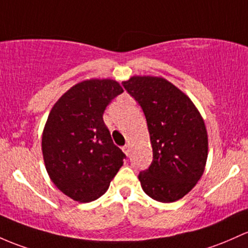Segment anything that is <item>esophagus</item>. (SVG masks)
<instances>
[{
	"instance_id": "34e87169",
	"label": "esophagus",
	"mask_w": 248,
	"mask_h": 248,
	"mask_svg": "<svg viewBox=\"0 0 248 248\" xmlns=\"http://www.w3.org/2000/svg\"><path fill=\"white\" fill-rule=\"evenodd\" d=\"M122 149H124V154H126V155H129V153H130V146L128 145V143H127V145L124 146V148H122Z\"/></svg>"
}]
</instances>
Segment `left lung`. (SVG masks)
I'll return each mask as SVG.
<instances>
[{
    "instance_id": "obj_1",
    "label": "left lung",
    "mask_w": 248,
    "mask_h": 248,
    "mask_svg": "<svg viewBox=\"0 0 248 248\" xmlns=\"http://www.w3.org/2000/svg\"><path fill=\"white\" fill-rule=\"evenodd\" d=\"M122 83L145 113L153 148V162L139 174L141 187L160 202L180 200L205 170V121L192 100L161 76L135 75Z\"/></svg>"
}]
</instances>
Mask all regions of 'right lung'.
I'll use <instances>...</instances> for the list:
<instances>
[{
  "label": "right lung",
  "mask_w": 248,
  "mask_h": 248,
  "mask_svg": "<svg viewBox=\"0 0 248 248\" xmlns=\"http://www.w3.org/2000/svg\"><path fill=\"white\" fill-rule=\"evenodd\" d=\"M124 88L111 78L74 84L55 102L42 133L46 170L70 199L91 202L107 192L124 165V154L114 145L103 111Z\"/></svg>",
  "instance_id": "add662e5"
}]
</instances>
